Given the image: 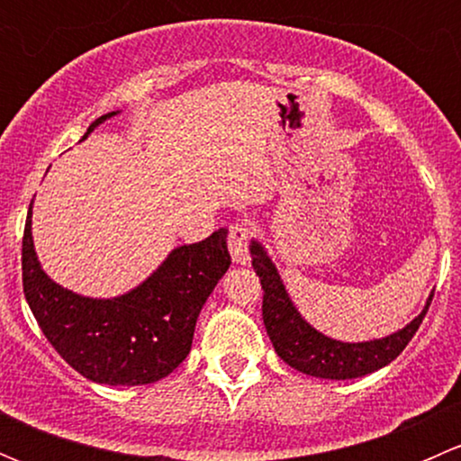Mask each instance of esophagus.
<instances>
[{
    "label": "esophagus",
    "mask_w": 461,
    "mask_h": 461,
    "mask_svg": "<svg viewBox=\"0 0 461 461\" xmlns=\"http://www.w3.org/2000/svg\"><path fill=\"white\" fill-rule=\"evenodd\" d=\"M249 231L248 222H231L230 225V254L234 263L248 265L249 263Z\"/></svg>",
    "instance_id": "obj_1"
}]
</instances>
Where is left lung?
Segmentation results:
<instances>
[{"label":"left lung","instance_id":"8db88e82","mask_svg":"<svg viewBox=\"0 0 461 461\" xmlns=\"http://www.w3.org/2000/svg\"><path fill=\"white\" fill-rule=\"evenodd\" d=\"M249 249H252V267L263 287V323L269 341L287 366L303 375L319 376V379H355L384 368L402 355L430 308L432 294L420 317L385 339L366 343L334 341L301 319L263 245L252 240Z\"/></svg>","mask_w":461,"mask_h":461}]
</instances>
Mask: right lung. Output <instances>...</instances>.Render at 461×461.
I'll return each mask as SVG.
<instances>
[{
    "label": "right lung",
    "mask_w": 461,
    "mask_h": 461,
    "mask_svg": "<svg viewBox=\"0 0 461 461\" xmlns=\"http://www.w3.org/2000/svg\"><path fill=\"white\" fill-rule=\"evenodd\" d=\"M111 115L115 111L97 118L85 138ZM230 265L227 231L218 230L176 248L136 290L88 299L44 274L32 248L31 209L22 240L24 296L44 337L71 368L109 385H144L174 373L192 350L204 301Z\"/></svg>",
    "instance_id": "1"
}]
</instances>
